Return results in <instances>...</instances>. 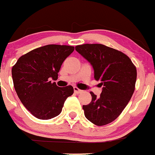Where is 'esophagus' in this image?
<instances>
[{
	"label": "esophagus",
	"mask_w": 155,
	"mask_h": 155,
	"mask_svg": "<svg viewBox=\"0 0 155 155\" xmlns=\"http://www.w3.org/2000/svg\"><path fill=\"white\" fill-rule=\"evenodd\" d=\"M74 93H76V94H80L82 92V90L80 89H78L77 87H74Z\"/></svg>",
	"instance_id": "34e87169"
}]
</instances>
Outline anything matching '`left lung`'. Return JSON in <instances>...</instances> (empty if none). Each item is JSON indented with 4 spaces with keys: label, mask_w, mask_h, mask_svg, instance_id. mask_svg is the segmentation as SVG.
Returning <instances> with one entry per match:
<instances>
[{
    "label": "left lung",
    "mask_w": 155,
    "mask_h": 155,
    "mask_svg": "<svg viewBox=\"0 0 155 155\" xmlns=\"http://www.w3.org/2000/svg\"><path fill=\"white\" fill-rule=\"evenodd\" d=\"M75 50L92 64L94 78L103 86L99 97L90 92L92 101L83 106L84 115L94 125H107L119 117L133 95L136 66L125 54L101 44L81 45Z\"/></svg>",
    "instance_id": "left-lung-1"
}]
</instances>
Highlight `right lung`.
I'll use <instances>...</instances> for the list:
<instances>
[{"mask_svg":"<svg viewBox=\"0 0 155 155\" xmlns=\"http://www.w3.org/2000/svg\"><path fill=\"white\" fill-rule=\"evenodd\" d=\"M74 47L48 45L24 54L12 66L14 87L19 99L33 116L50 119L61 113L64 102L74 92L71 86L57 87V80L63 61Z\"/></svg>","mask_w":155,"mask_h":155,"instance_id":"add662e5","label":"right lung"}]
</instances>
